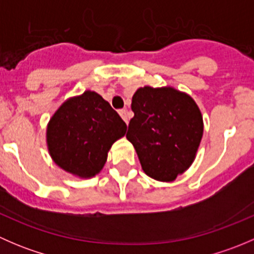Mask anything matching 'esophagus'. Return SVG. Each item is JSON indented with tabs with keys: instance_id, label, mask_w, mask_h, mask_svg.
Segmentation results:
<instances>
[{
	"instance_id": "obj_1",
	"label": "esophagus",
	"mask_w": 254,
	"mask_h": 254,
	"mask_svg": "<svg viewBox=\"0 0 254 254\" xmlns=\"http://www.w3.org/2000/svg\"><path fill=\"white\" fill-rule=\"evenodd\" d=\"M119 114H120V117L123 118V120H124V122L127 124V109H120Z\"/></svg>"
}]
</instances>
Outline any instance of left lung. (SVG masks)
<instances>
[{
  "instance_id": "1",
  "label": "left lung",
  "mask_w": 254,
  "mask_h": 254,
  "mask_svg": "<svg viewBox=\"0 0 254 254\" xmlns=\"http://www.w3.org/2000/svg\"><path fill=\"white\" fill-rule=\"evenodd\" d=\"M131 109L127 139L134 145L143 172L156 181H175L190 167L200 145V109L184 92L150 86L135 92Z\"/></svg>"
}]
</instances>
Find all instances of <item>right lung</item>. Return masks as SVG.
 Listing matches in <instances>:
<instances>
[{
    "label": "right lung",
    "instance_id": "add662e5",
    "mask_svg": "<svg viewBox=\"0 0 254 254\" xmlns=\"http://www.w3.org/2000/svg\"><path fill=\"white\" fill-rule=\"evenodd\" d=\"M127 132L111 104L93 91L64 102L47 129L48 150L54 162L71 175L91 178L98 175L112 145Z\"/></svg>",
    "mask_w": 254,
    "mask_h": 254
}]
</instances>
